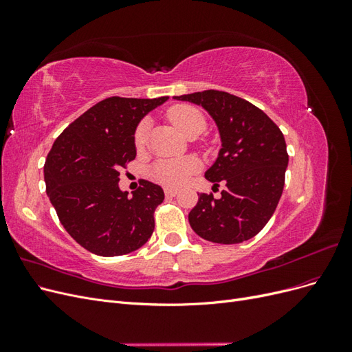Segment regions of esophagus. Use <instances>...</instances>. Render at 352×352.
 I'll use <instances>...</instances> for the list:
<instances>
[{
    "mask_svg": "<svg viewBox=\"0 0 352 352\" xmlns=\"http://www.w3.org/2000/svg\"><path fill=\"white\" fill-rule=\"evenodd\" d=\"M166 197H175L177 194V189H172V188H166L164 189Z\"/></svg>",
    "mask_w": 352,
    "mask_h": 352,
    "instance_id": "esophagus-1",
    "label": "esophagus"
}]
</instances>
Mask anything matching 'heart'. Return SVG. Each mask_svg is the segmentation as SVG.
<instances>
[{
    "instance_id": "obj_1",
    "label": "heart",
    "mask_w": 352,
    "mask_h": 352,
    "mask_svg": "<svg viewBox=\"0 0 352 352\" xmlns=\"http://www.w3.org/2000/svg\"><path fill=\"white\" fill-rule=\"evenodd\" d=\"M167 119L173 123L176 129L184 136H197L206 129V119L197 109L190 107V105H175V107L167 111ZM148 131H150V120L144 119L138 124L133 141L138 150L144 148L146 142ZM199 168V163L195 158H179V160H162V162L155 163L150 173L151 177L157 182L163 184L166 186L177 188L182 186L189 176L195 173Z\"/></svg>"
}]
</instances>
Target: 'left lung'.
Wrapping results in <instances>:
<instances>
[{
	"instance_id": "obj_1",
	"label": "left lung",
	"mask_w": 352,
	"mask_h": 352,
	"mask_svg": "<svg viewBox=\"0 0 352 352\" xmlns=\"http://www.w3.org/2000/svg\"><path fill=\"white\" fill-rule=\"evenodd\" d=\"M201 105L214 120L221 148L206 179L221 197L198 194L188 220L202 239L241 243L254 238L270 220L285 185L289 157L283 133L270 117L235 95L204 91L175 97Z\"/></svg>"
}]
</instances>
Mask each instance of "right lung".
I'll return each mask as SVG.
<instances>
[{
  "label": "right lung",
  "mask_w": 352,
  "mask_h": 352,
  "mask_svg": "<svg viewBox=\"0 0 352 352\" xmlns=\"http://www.w3.org/2000/svg\"><path fill=\"white\" fill-rule=\"evenodd\" d=\"M168 97H111L95 104L57 138L45 160L47 195L60 223L85 250L116 257L141 248L154 232L162 186L142 180L132 197L120 168L136 157L135 131Z\"/></svg>",
  "instance_id": "right-lung-1"
}]
</instances>
